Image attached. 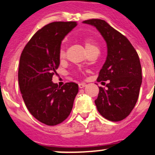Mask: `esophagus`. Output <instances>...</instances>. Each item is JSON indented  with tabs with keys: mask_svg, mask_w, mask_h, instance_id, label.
I'll return each mask as SVG.
<instances>
[{
	"mask_svg": "<svg viewBox=\"0 0 155 155\" xmlns=\"http://www.w3.org/2000/svg\"><path fill=\"white\" fill-rule=\"evenodd\" d=\"M86 86V84H84V83H79L78 84V87H80V88H83V87H84Z\"/></svg>",
	"mask_w": 155,
	"mask_h": 155,
	"instance_id": "1",
	"label": "esophagus"
}]
</instances>
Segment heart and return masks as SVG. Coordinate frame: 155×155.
I'll return each mask as SVG.
<instances>
[{
    "mask_svg": "<svg viewBox=\"0 0 155 155\" xmlns=\"http://www.w3.org/2000/svg\"><path fill=\"white\" fill-rule=\"evenodd\" d=\"M84 47H85L86 51H88V50H92V49H98L96 46V42L94 41V39L93 38H91V37H86V38H84ZM65 50H64V48L62 46L60 49V51H59V58L61 59V60H63L65 57Z\"/></svg>",
    "mask_w": 155,
    "mask_h": 155,
    "instance_id": "1",
    "label": "heart"
}]
</instances>
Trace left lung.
<instances>
[{"label": "left lung", "instance_id": "left-lung-1", "mask_svg": "<svg viewBox=\"0 0 155 155\" xmlns=\"http://www.w3.org/2000/svg\"><path fill=\"white\" fill-rule=\"evenodd\" d=\"M83 23L95 27L107 44L106 61L97 79L107 81V88L99 87L94 103L104 118L121 121L130 115L139 96L142 74L138 54L127 37L104 20L89 19Z\"/></svg>", "mask_w": 155, "mask_h": 155}]
</instances>
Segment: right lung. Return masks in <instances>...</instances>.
I'll return each mask as SVG.
<instances>
[{"mask_svg":"<svg viewBox=\"0 0 155 155\" xmlns=\"http://www.w3.org/2000/svg\"><path fill=\"white\" fill-rule=\"evenodd\" d=\"M76 21H54L34 34L21 54L18 84L27 109L48 126L61 124L69 116L78 85L68 82L62 87L52 81L60 65L61 41Z\"/></svg>","mask_w":155,"mask_h":155,"instance_id":"right-lung-1","label":"right lung"}]
</instances>
